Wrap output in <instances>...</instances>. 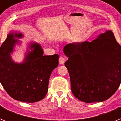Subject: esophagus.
Wrapping results in <instances>:
<instances>
[{"instance_id": "1", "label": "esophagus", "mask_w": 121, "mask_h": 121, "mask_svg": "<svg viewBox=\"0 0 121 121\" xmlns=\"http://www.w3.org/2000/svg\"><path fill=\"white\" fill-rule=\"evenodd\" d=\"M59 62L60 64H64L65 62V59L62 56H60L59 59Z\"/></svg>"}]
</instances>
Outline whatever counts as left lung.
I'll list each match as a JSON object with an SVG mask.
<instances>
[{"instance_id": "obj_1", "label": "left lung", "mask_w": 121, "mask_h": 121, "mask_svg": "<svg viewBox=\"0 0 121 121\" xmlns=\"http://www.w3.org/2000/svg\"><path fill=\"white\" fill-rule=\"evenodd\" d=\"M65 62L74 96L86 103L110 98L121 82V47L112 31L91 42L72 43L64 48Z\"/></svg>"}]
</instances>
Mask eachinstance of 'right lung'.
I'll return each mask as SVG.
<instances>
[{
	"label": "right lung",
	"mask_w": 121,
	"mask_h": 121,
	"mask_svg": "<svg viewBox=\"0 0 121 121\" xmlns=\"http://www.w3.org/2000/svg\"><path fill=\"white\" fill-rule=\"evenodd\" d=\"M22 37V33L10 32L0 47V82L14 99L33 103L45 97L50 75L58 66L59 55L43 56L41 46L33 42L23 62H14L10 54L20 42L14 38Z\"/></svg>",
	"instance_id": "obj_1"
}]
</instances>
